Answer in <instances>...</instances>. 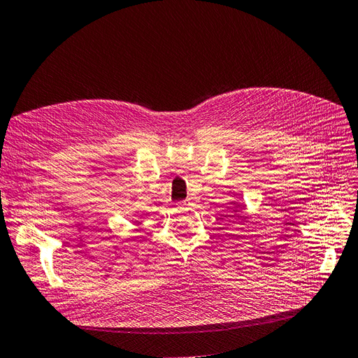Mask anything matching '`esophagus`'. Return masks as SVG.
Segmentation results:
<instances>
[{"label":"esophagus","instance_id":"obj_1","mask_svg":"<svg viewBox=\"0 0 358 358\" xmlns=\"http://www.w3.org/2000/svg\"><path fill=\"white\" fill-rule=\"evenodd\" d=\"M189 204H191V203H189Z\"/></svg>","mask_w":358,"mask_h":358}]
</instances>
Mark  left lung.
I'll use <instances>...</instances> for the list:
<instances>
[{
	"mask_svg": "<svg viewBox=\"0 0 358 358\" xmlns=\"http://www.w3.org/2000/svg\"><path fill=\"white\" fill-rule=\"evenodd\" d=\"M236 212H237V210H236Z\"/></svg>",
	"mask_w": 358,
	"mask_h": 358,
	"instance_id": "left-lung-1",
	"label": "left lung"
}]
</instances>
